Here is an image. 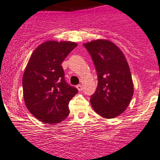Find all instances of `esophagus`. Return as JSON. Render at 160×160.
<instances>
[{
    "instance_id": "34e87169",
    "label": "esophagus",
    "mask_w": 160,
    "mask_h": 160,
    "mask_svg": "<svg viewBox=\"0 0 160 160\" xmlns=\"http://www.w3.org/2000/svg\"><path fill=\"white\" fill-rule=\"evenodd\" d=\"M76 88H77V89H78L79 91H82V86L81 85V84H78V85L76 86Z\"/></svg>"
}]
</instances>
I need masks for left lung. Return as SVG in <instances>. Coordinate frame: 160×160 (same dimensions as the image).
I'll list each match as a JSON object with an SVG mask.
<instances>
[{"mask_svg": "<svg viewBox=\"0 0 160 160\" xmlns=\"http://www.w3.org/2000/svg\"><path fill=\"white\" fill-rule=\"evenodd\" d=\"M91 55L98 76L96 92L91 97L93 110L110 119L123 113L134 92L132 75L124 54L107 39L84 43Z\"/></svg>", "mask_w": 160, "mask_h": 160, "instance_id": "8db88e82", "label": "left lung"}]
</instances>
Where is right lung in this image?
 I'll list each match as a JSON object with an SVG mask.
<instances>
[{
    "label": "right lung",
    "instance_id": "add662e5",
    "mask_svg": "<svg viewBox=\"0 0 160 160\" xmlns=\"http://www.w3.org/2000/svg\"><path fill=\"white\" fill-rule=\"evenodd\" d=\"M77 46L48 40L31 54L22 78L23 97L28 111L41 122L58 123L69 115V102L78 90L65 82L61 63Z\"/></svg>",
    "mask_w": 160,
    "mask_h": 160
}]
</instances>
